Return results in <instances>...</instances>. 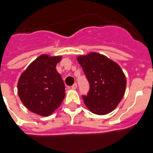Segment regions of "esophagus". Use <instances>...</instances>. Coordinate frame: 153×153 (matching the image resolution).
Instances as JSON below:
<instances>
[{
  "label": "esophagus",
  "mask_w": 153,
  "mask_h": 153,
  "mask_svg": "<svg viewBox=\"0 0 153 153\" xmlns=\"http://www.w3.org/2000/svg\"><path fill=\"white\" fill-rule=\"evenodd\" d=\"M76 88H77V85H76V83L75 84H73V85L71 86V88H72V89H76Z\"/></svg>",
  "instance_id": "esophagus-1"
}]
</instances>
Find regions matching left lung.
I'll use <instances>...</instances> for the list:
<instances>
[{"instance_id": "1", "label": "left lung", "mask_w": 153, "mask_h": 153, "mask_svg": "<svg viewBox=\"0 0 153 153\" xmlns=\"http://www.w3.org/2000/svg\"><path fill=\"white\" fill-rule=\"evenodd\" d=\"M77 61L89 83V91L82 98L93 113L105 115L118 105L125 94L126 78L116 62L100 53L79 56Z\"/></svg>"}]
</instances>
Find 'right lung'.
I'll list each match as a JSON object with an SVG mask.
<instances>
[{
  "mask_svg": "<svg viewBox=\"0 0 153 153\" xmlns=\"http://www.w3.org/2000/svg\"><path fill=\"white\" fill-rule=\"evenodd\" d=\"M61 56L41 55L22 73L18 83L19 97L28 110L40 116L51 115L63 101L65 87L56 69Z\"/></svg>",
  "mask_w": 153,
  "mask_h": 153,
  "instance_id": "add662e5",
  "label": "right lung"
}]
</instances>
